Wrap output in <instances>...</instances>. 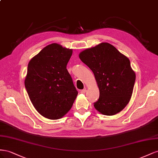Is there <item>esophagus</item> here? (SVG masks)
Returning <instances> with one entry per match:
<instances>
[{"label":"esophagus","instance_id":"esophagus-1","mask_svg":"<svg viewBox=\"0 0 158 158\" xmlns=\"http://www.w3.org/2000/svg\"><path fill=\"white\" fill-rule=\"evenodd\" d=\"M86 91H87V90H86V89H82V90H81V91H80V93H82V94H84V93H86Z\"/></svg>","mask_w":158,"mask_h":158}]
</instances>
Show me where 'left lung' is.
<instances>
[{"instance_id":"1","label":"left lung","mask_w":158,"mask_h":158,"mask_svg":"<svg viewBox=\"0 0 158 158\" xmlns=\"http://www.w3.org/2000/svg\"><path fill=\"white\" fill-rule=\"evenodd\" d=\"M92 70L100 95L94 106L101 114L114 115L123 110L132 97L136 80L127 57L109 43H101L79 53Z\"/></svg>"}]
</instances>
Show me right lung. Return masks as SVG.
Listing matches in <instances>:
<instances>
[{
  "mask_svg": "<svg viewBox=\"0 0 158 158\" xmlns=\"http://www.w3.org/2000/svg\"><path fill=\"white\" fill-rule=\"evenodd\" d=\"M72 52V49L60 44H52L29 62L25 87L35 109L45 118H62L71 109L77 95L66 68Z\"/></svg>",
  "mask_w": 158,
  "mask_h": 158,
  "instance_id": "right-lung-1",
  "label": "right lung"
}]
</instances>
